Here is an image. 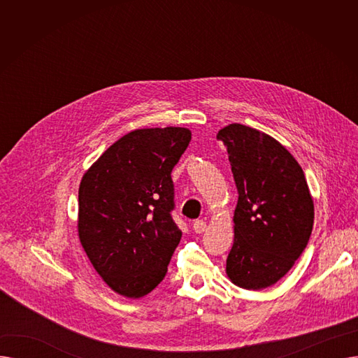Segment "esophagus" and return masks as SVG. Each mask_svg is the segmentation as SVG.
Segmentation results:
<instances>
[{
	"instance_id": "34e87169",
	"label": "esophagus",
	"mask_w": 358,
	"mask_h": 358,
	"mask_svg": "<svg viewBox=\"0 0 358 358\" xmlns=\"http://www.w3.org/2000/svg\"><path fill=\"white\" fill-rule=\"evenodd\" d=\"M193 231L196 234H203L206 231V222L204 220H196L193 223Z\"/></svg>"
}]
</instances>
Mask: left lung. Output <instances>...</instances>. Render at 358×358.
Listing matches in <instances>:
<instances>
[{
	"mask_svg": "<svg viewBox=\"0 0 358 358\" xmlns=\"http://www.w3.org/2000/svg\"><path fill=\"white\" fill-rule=\"evenodd\" d=\"M228 150L238 203L227 274L234 285L273 286L303 252L313 227V200L303 169L274 138L239 123L216 136Z\"/></svg>",
	"mask_w": 358,
	"mask_h": 358,
	"instance_id": "1",
	"label": "left lung"
}]
</instances>
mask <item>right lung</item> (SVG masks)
I'll use <instances>...</instances> for the list:
<instances>
[{
	"label": "right lung",
	"mask_w": 358,
	"mask_h": 358,
	"mask_svg": "<svg viewBox=\"0 0 358 358\" xmlns=\"http://www.w3.org/2000/svg\"><path fill=\"white\" fill-rule=\"evenodd\" d=\"M190 141L185 127L134 130L113 143L81 180V245L108 287L124 297L152 292L178 247L171 171Z\"/></svg>",
	"instance_id": "1"
}]
</instances>
